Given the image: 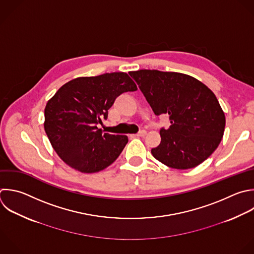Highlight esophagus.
<instances>
[{
  "instance_id": "obj_1",
  "label": "esophagus",
  "mask_w": 254,
  "mask_h": 254,
  "mask_svg": "<svg viewBox=\"0 0 254 254\" xmlns=\"http://www.w3.org/2000/svg\"><path fill=\"white\" fill-rule=\"evenodd\" d=\"M146 134H147V132H146L145 130H142V131H140L139 133L133 135V137H144Z\"/></svg>"
}]
</instances>
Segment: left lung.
Returning a JSON list of instances; mask_svg holds the SVG:
<instances>
[{
	"instance_id": "8db88e82",
	"label": "left lung",
	"mask_w": 254,
	"mask_h": 254,
	"mask_svg": "<svg viewBox=\"0 0 254 254\" xmlns=\"http://www.w3.org/2000/svg\"><path fill=\"white\" fill-rule=\"evenodd\" d=\"M155 115L168 114L171 126L160 130L155 159L178 170L206 160L223 136L225 116L214 93L192 76L156 69L130 71Z\"/></svg>"
}]
</instances>
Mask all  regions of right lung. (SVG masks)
<instances>
[{
	"mask_svg": "<svg viewBox=\"0 0 254 254\" xmlns=\"http://www.w3.org/2000/svg\"><path fill=\"white\" fill-rule=\"evenodd\" d=\"M137 86L125 72L77 77L64 84L45 108V131L70 168L96 173L111 165L128 143L123 135L102 134L97 124L107 119L115 99Z\"/></svg>",
	"mask_w": 254,
	"mask_h": 254,
	"instance_id": "obj_1",
	"label": "right lung"
}]
</instances>
